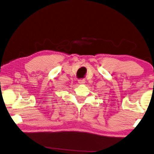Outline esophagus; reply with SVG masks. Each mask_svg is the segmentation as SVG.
<instances>
[{"label":"esophagus","mask_w":154,"mask_h":154,"mask_svg":"<svg viewBox=\"0 0 154 154\" xmlns=\"http://www.w3.org/2000/svg\"><path fill=\"white\" fill-rule=\"evenodd\" d=\"M78 81H79V84H80V85H83V84H85V83L86 80H85V79H80V80H78Z\"/></svg>","instance_id":"esophagus-1"}]
</instances>
